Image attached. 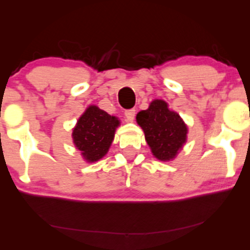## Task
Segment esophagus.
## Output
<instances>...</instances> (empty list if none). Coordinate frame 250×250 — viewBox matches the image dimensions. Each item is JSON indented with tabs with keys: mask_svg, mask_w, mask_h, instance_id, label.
<instances>
[{
	"mask_svg": "<svg viewBox=\"0 0 250 250\" xmlns=\"http://www.w3.org/2000/svg\"><path fill=\"white\" fill-rule=\"evenodd\" d=\"M125 120H127V122H133L134 119H135V110H134V109L127 110L125 113Z\"/></svg>",
	"mask_w": 250,
	"mask_h": 250,
	"instance_id": "34e87169",
	"label": "esophagus"
}]
</instances>
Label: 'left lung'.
I'll return each mask as SVG.
<instances>
[{
  "label": "left lung",
  "mask_w": 250,
  "mask_h": 250,
  "mask_svg": "<svg viewBox=\"0 0 250 250\" xmlns=\"http://www.w3.org/2000/svg\"><path fill=\"white\" fill-rule=\"evenodd\" d=\"M136 122L151 154L160 161H173L187 142V125L163 100H154L148 109L137 113Z\"/></svg>",
  "instance_id": "8db88e82"
}]
</instances>
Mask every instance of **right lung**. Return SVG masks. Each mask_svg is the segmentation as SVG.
Segmentation results:
<instances>
[{
    "mask_svg": "<svg viewBox=\"0 0 250 250\" xmlns=\"http://www.w3.org/2000/svg\"><path fill=\"white\" fill-rule=\"evenodd\" d=\"M120 125L116 116L109 115L97 105L91 104L85 109L71 134L74 146L85 162H97L107 155Z\"/></svg>",
    "mask_w": 250,
    "mask_h": 250,
    "instance_id": "right-lung-1",
    "label": "right lung"
}]
</instances>
